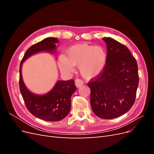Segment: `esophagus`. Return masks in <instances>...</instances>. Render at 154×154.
Listing matches in <instances>:
<instances>
[{
  "mask_svg": "<svg viewBox=\"0 0 154 154\" xmlns=\"http://www.w3.org/2000/svg\"><path fill=\"white\" fill-rule=\"evenodd\" d=\"M83 85V82L80 80V79H77L75 81V85L76 86V87H80Z\"/></svg>",
  "mask_w": 154,
  "mask_h": 154,
  "instance_id": "34e87169",
  "label": "esophagus"
}]
</instances>
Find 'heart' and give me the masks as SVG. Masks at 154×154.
<instances>
[{
    "label": "heart",
    "instance_id": "b5f03b06",
    "mask_svg": "<svg viewBox=\"0 0 154 154\" xmlns=\"http://www.w3.org/2000/svg\"><path fill=\"white\" fill-rule=\"evenodd\" d=\"M106 51L102 46L87 44H77L70 48L66 57L59 59V66L64 72H74V66L86 80H92L103 72L106 63Z\"/></svg>",
    "mask_w": 154,
    "mask_h": 154
}]
</instances>
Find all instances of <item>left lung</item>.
Listing matches in <instances>:
<instances>
[{
	"mask_svg": "<svg viewBox=\"0 0 154 154\" xmlns=\"http://www.w3.org/2000/svg\"><path fill=\"white\" fill-rule=\"evenodd\" d=\"M103 40L107 48L106 66L88 85L94 113L110 119L127 112L134 105L139 84L138 67L125 45L111 38Z\"/></svg>",
	"mask_w": 154,
	"mask_h": 154,
	"instance_id": "left-lung-1",
	"label": "left lung"
}]
</instances>
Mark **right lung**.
<instances>
[{
    "mask_svg": "<svg viewBox=\"0 0 154 154\" xmlns=\"http://www.w3.org/2000/svg\"><path fill=\"white\" fill-rule=\"evenodd\" d=\"M57 38L49 37L34 44L26 51L20 65L19 86L25 105L35 117L48 122H58L65 118L71 110V97L76 90L73 80H59L49 92L38 95L30 92L26 87L22 76V66L31 56L40 52L55 53Z\"/></svg>",
    "mask_w": 154,
    "mask_h": 154,
    "instance_id": "obj_1",
    "label": "right lung"
}]
</instances>
